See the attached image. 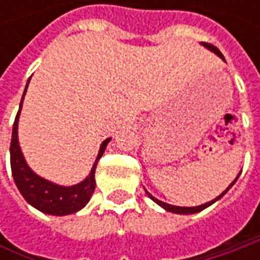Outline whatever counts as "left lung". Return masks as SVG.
Listing matches in <instances>:
<instances>
[{"mask_svg":"<svg viewBox=\"0 0 260 260\" xmlns=\"http://www.w3.org/2000/svg\"><path fill=\"white\" fill-rule=\"evenodd\" d=\"M203 45H204L205 47H207V49L213 50L214 53H217V55L220 56V57H221V59L224 60V56L221 55V52H220V50H218V49H217V47H215L214 45H211V43H205V42H204V43H203ZM236 181H237V178H236L235 181L232 182V185H230V186H229V188L225 189L224 192H223V194H221V195H218V197H217L215 200H213V201H210V203H205V204H203V205H198V207H176V205L166 204V203H164V201H159L157 198H155V197H153V195H152V194H149L147 191H146V194L149 195V197H150V198H152V200H153L155 203H157V204L160 205V207H164L165 210H168V211H171V213H176V214H194V213H198V211H203V210H204V208H207L208 205L214 204L217 200H220V198H221V197H223V195H224L225 192H227V191H229V189H230V188H232V186L235 185Z\"/></svg>","mask_w":260,"mask_h":260,"instance_id":"8db88e82","label":"left lung"}]
</instances>
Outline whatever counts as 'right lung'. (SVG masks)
I'll return each mask as SVG.
<instances>
[{"mask_svg":"<svg viewBox=\"0 0 260 260\" xmlns=\"http://www.w3.org/2000/svg\"><path fill=\"white\" fill-rule=\"evenodd\" d=\"M27 85H28V82H27ZM25 89H27V86H25ZM24 94H23V98H24ZM23 98H21V103H23ZM21 103H20V110H21ZM20 110L15 115L11 145H10L11 172H13V178H14V182L18 191L21 192L28 204L33 205L39 211L46 213V214L66 215L79 211L81 208L85 207L94 192L96 164L104 153L110 139L103 142L101 149L96 156V160L91 169V174L88 175V178L84 179L81 184L74 185V186H60V185L52 184L43 178L37 176L25 164L23 153L18 146V137H17V124H18Z\"/></svg>","mask_w":260,"mask_h":260,"instance_id":"obj_1","label":"right lung"}]
</instances>
